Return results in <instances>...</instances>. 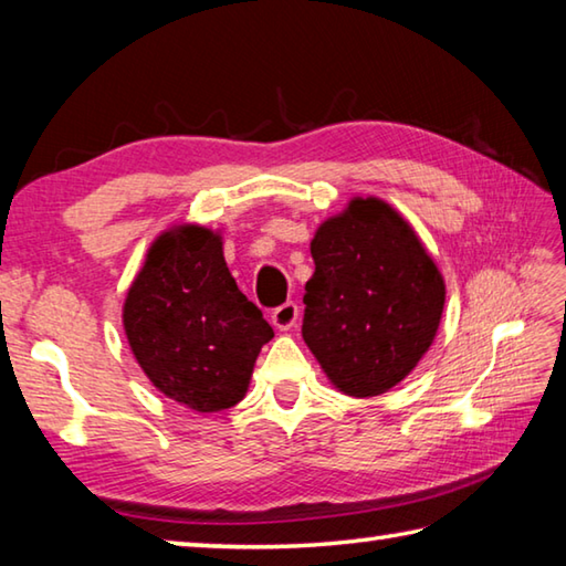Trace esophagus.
Masks as SVG:
<instances>
[{"label":"esophagus","instance_id":"1","mask_svg":"<svg viewBox=\"0 0 566 566\" xmlns=\"http://www.w3.org/2000/svg\"><path fill=\"white\" fill-rule=\"evenodd\" d=\"M296 322H300V306H296L294 302H286L282 306H276V310L272 312L274 329L290 332Z\"/></svg>","mask_w":566,"mask_h":566}]
</instances>
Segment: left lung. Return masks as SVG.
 Returning <instances> with one entry per match:
<instances>
[{
    "label": "left lung",
    "instance_id": "8db88e82",
    "mask_svg": "<svg viewBox=\"0 0 566 566\" xmlns=\"http://www.w3.org/2000/svg\"><path fill=\"white\" fill-rule=\"evenodd\" d=\"M302 337L329 385L347 397L385 395L437 337L447 284L399 209L352 197L312 239Z\"/></svg>",
    "mask_w": 566,
    "mask_h": 566
}]
</instances>
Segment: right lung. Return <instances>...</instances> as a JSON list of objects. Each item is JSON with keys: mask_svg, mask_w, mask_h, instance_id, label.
I'll use <instances>...</instances> for the list:
<instances>
[{"mask_svg": "<svg viewBox=\"0 0 566 566\" xmlns=\"http://www.w3.org/2000/svg\"><path fill=\"white\" fill-rule=\"evenodd\" d=\"M122 324L134 359L167 399L197 415L242 401L274 329L239 292L222 229L171 224L129 284Z\"/></svg>", "mask_w": 566, "mask_h": 566, "instance_id": "add662e5", "label": "right lung"}]
</instances>
